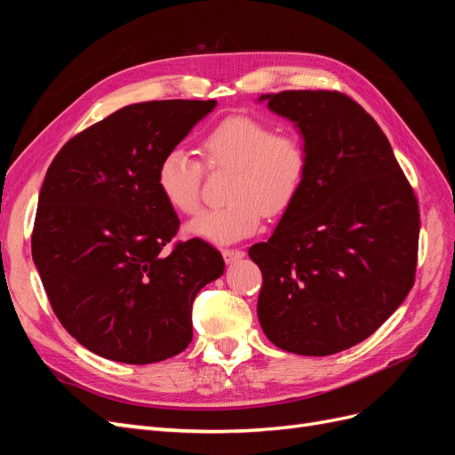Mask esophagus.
Masks as SVG:
<instances>
[{
  "mask_svg": "<svg viewBox=\"0 0 455 455\" xmlns=\"http://www.w3.org/2000/svg\"><path fill=\"white\" fill-rule=\"evenodd\" d=\"M222 254H224L226 264H233V261L244 258V251H239V249H224Z\"/></svg>",
  "mask_w": 455,
  "mask_h": 455,
  "instance_id": "1",
  "label": "esophagus"
}]
</instances>
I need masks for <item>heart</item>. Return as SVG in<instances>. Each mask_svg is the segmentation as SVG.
Returning a JSON list of instances; mask_svg holds the SVG:
<instances>
[{
    "label": "heart",
    "instance_id": "1",
    "mask_svg": "<svg viewBox=\"0 0 455 455\" xmlns=\"http://www.w3.org/2000/svg\"><path fill=\"white\" fill-rule=\"evenodd\" d=\"M211 171H229L226 204L188 224L191 235L228 244L258 231L261 218L284 214L304 189L309 151L298 132H277L252 116H229L204 136ZM203 163L188 151L169 149L159 161L157 188L176 212L191 216L201 206Z\"/></svg>",
    "mask_w": 455,
    "mask_h": 455
}]
</instances>
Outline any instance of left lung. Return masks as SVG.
Listing matches in <instances>:
<instances>
[{
	"label": "left lung",
	"instance_id": "1",
	"mask_svg": "<svg viewBox=\"0 0 455 455\" xmlns=\"http://www.w3.org/2000/svg\"><path fill=\"white\" fill-rule=\"evenodd\" d=\"M296 123L309 151L304 189L267 243L258 319L275 346L324 356L349 349L389 319L414 286L419 206L387 136L347 94H261Z\"/></svg>",
	"mask_w": 455,
	"mask_h": 455
}]
</instances>
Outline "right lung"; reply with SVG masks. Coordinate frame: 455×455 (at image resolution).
Returning a JSON list of instances; mask_svg holds the SVG:
<instances>
[{
    "instance_id": "right-lung-1",
    "label": "right lung",
    "mask_w": 455,
    "mask_h": 455,
    "mask_svg": "<svg viewBox=\"0 0 455 455\" xmlns=\"http://www.w3.org/2000/svg\"><path fill=\"white\" fill-rule=\"evenodd\" d=\"M216 100L131 104L68 140L39 191L32 258L54 315L109 361L159 363L191 338V306L224 273L209 243L164 249L180 220L157 167Z\"/></svg>"
}]
</instances>
